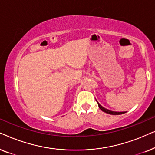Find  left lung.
I'll list each match as a JSON object with an SVG mask.
<instances>
[{
    "instance_id": "obj_1",
    "label": "left lung",
    "mask_w": 155,
    "mask_h": 155,
    "mask_svg": "<svg viewBox=\"0 0 155 155\" xmlns=\"http://www.w3.org/2000/svg\"><path fill=\"white\" fill-rule=\"evenodd\" d=\"M98 103V102H97ZM98 106L99 107V109H100L101 111L105 112V113L107 114H111V115H120V114H124L125 112H116V111H112L111 110H109V109H105V108H104L102 106H101L98 103Z\"/></svg>"
}]
</instances>
